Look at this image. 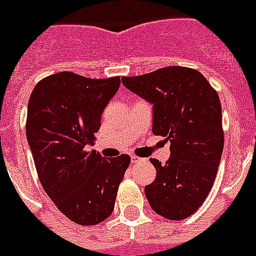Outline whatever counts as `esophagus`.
<instances>
[{
  "label": "esophagus",
  "instance_id": "34e87169",
  "mask_svg": "<svg viewBox=\"0 0 256 256\" xmlns=\"http://www.w3.org/2000/svg\"><path fill=\"white\" fill-rule=\"evenodd\" d=\"M142 158H139V156H136V155H131V163H139V162H142Z\"/></svg>",
  "mask_w": 256,
  "mask_h": 256
}]
</instances>
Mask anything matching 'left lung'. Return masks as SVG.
<instances>
[{"label": "left lung", "instance_id": "left-lung-1", "mask_svg": "<svg viewBox=\"0 0 256 256\" xmlns=\"http://www.w3.org/2000/svg\"><path fill=\"white\" fill-rule=\"evenodd\" d=\"M131 92L152 104V134L170 142L166 164L152 158L156 176L145 187L152 208L178 221L194 214L208 196L224 150L218 94L198 70L166 66L122 77Z\"/></svg>", "mask_w": 256, "mask_h": 256}]
</instances>
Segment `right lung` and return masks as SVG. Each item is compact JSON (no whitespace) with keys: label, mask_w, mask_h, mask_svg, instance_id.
Masks as SVG:
<instances>
[{"label":"right lung","mask_w":256,"mask_h":256,"mask_svg":"<svg viewBox=\"0 0 256 256\" xmlns=\"http://www.w3.org/2000/svg\"><path fill=\"white\" fill-rule=\"evenodd\" d=\"M120 77L86 78L60 72L35 86L28 104L26 138L42 188L59 211L83 226L112 214L130 156L106 159L93 145L101 116Z\"/></svg>","instance_id":"add662e5"}]
</instances>
